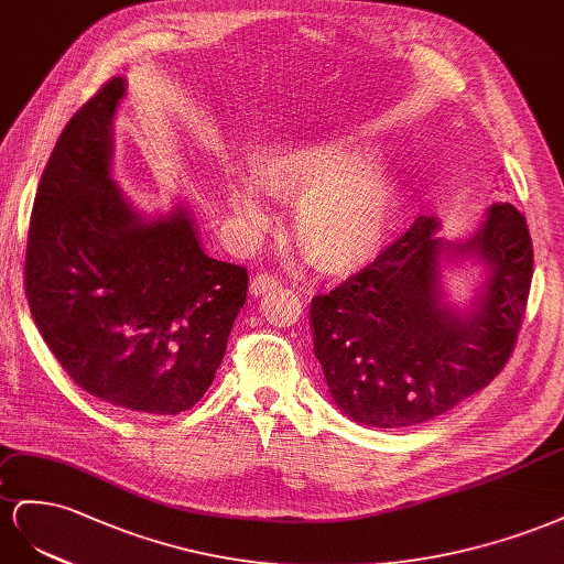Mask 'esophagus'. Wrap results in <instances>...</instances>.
I'll use <instances>...</instances> for the list:
<instances>
[{
    "instance_id": "esophagus-1",
    "label": "esophagus",
    "mask_w": 564,
    "mask_h": 564,
    "mask_svg": "<svg viewBox=\"0 0 564 564\" xmlns=\"http://www.w3.org/2000/svg\"><path fill=\"white\" fill-rule=\"evenodd\" d=\"M279 285H281V281L273 276V273H257V276L250 283V295L252 297H262V295H267L271 291H276Z\"/></svg>"
}]
</instances>
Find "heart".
<instances>
[{"label": "heart", "instance_id": "heart-1", "mask_svg": "<svg viewBox=\"0 0 564 564\" xmlns=\"http://www.w3.org/2000/svg\"><path fill=\"white\" fill-rule=\"evenodd\" d=\"M269 196L295 200L293 231L304 257L324 273L343 276L380 250L394 210L390 172L371 158V143L328 137L273 153L254 174L229 182L231 227L246 243L271 229Z\"/></svg>", "mask_w": 564, "mask_h": 564}]
</instances>
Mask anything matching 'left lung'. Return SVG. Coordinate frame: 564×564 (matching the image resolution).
<instances>
[{"mask_svg":"<svg viewBox=\"0 0 564 564\" xmlns=\"http://www.w3.org/2000/svg\"><path fill=\"white\" fill-rule=\"evenodd\" d=\"M440 219L413 227L328 295L312 300L314 354L328 392L351 421L409 427L460 404L510 359L532 285L527 219L494 203L468 240L437 236ZM477 259L488 281L468 311L443 302V262Z\"/></svg>","mask_w":564,"mask_h":564,"instance_id":"8db88e82","label":"left lung"}]
</instances>
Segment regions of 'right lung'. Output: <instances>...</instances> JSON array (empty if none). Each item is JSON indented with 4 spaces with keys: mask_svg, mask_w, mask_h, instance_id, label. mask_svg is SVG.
I'll list each match as a JSON object with an SVG mask.
<instances>
[{
    "mask_svg": "<svg viewBox=\"0 0 564 564\" xmlns=\"http://www.w3.org/2000/svg\"><path fill=\"white\" fill-rule=\"evenodd\" d=\"M112 77L46 160L25 248L30 314L77 388L106 404L176 415L210 388L248 293V269L200 248L186 207L139 213L110 176Z\"/></svg>",
    "mask_w": 564,
    "mask_h": 564,
    "instance_id": "add662e5",
    "label": "right lung"
}]
</instances>
